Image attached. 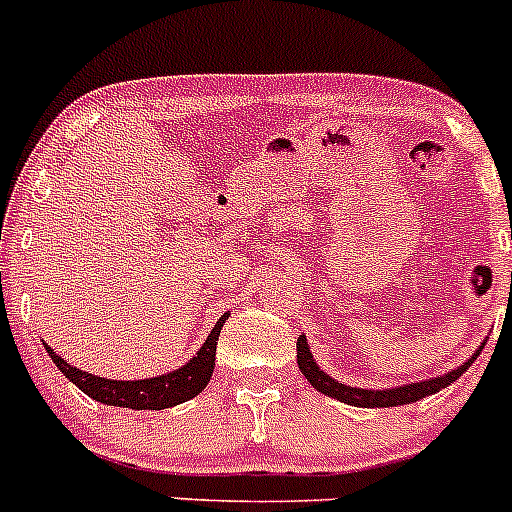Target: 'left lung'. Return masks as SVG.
<instances>
[{
	"mask_svg": "<svg viewBox=\"0 0 512 512\" xmlns=\"http://www.w3.org/2000/svg\"><path fill=\"white\" fill-rule=\"evenodd\" d=\"M483 350V347H480ZM480 350L470 357L468 362L458 367V370H450L440 377H430V380L423 382H410V385H403V388H388V390H362V388H350V385H342V382L332 380L327 372H322L317 367V362L312 360L310 345H307L305 335L297 337V365H300V372L307 377L312 388L320 390L322 395H330V398L340 400V403L355 405V408H398V405H410L423 400L425 395L440 393L443 388H448L450 382L458 380L470 365H473L475 357L480 355Z\"/></svg>",
	"mask_w": 512,
	"mask_h": 512,
	"instance_id": "8db88e82",
	"label": "left lung"
}]
</instances>
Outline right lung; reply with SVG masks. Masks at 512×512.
Instances as JSON below:
<instances>
[{
	"mask_svg": "<svg viewBox=\"0 0 512 512\" xmlns=\"http://www.w3.org/2000/svg\"><path fill=\"white\" fill-rule=\"evenodd\" d=\"M225 320L227 315H222L220 322L207 335L205 345L180 370H172L160 377H147V380H107V377H97L92 372H84L79 367L69 365L49 345L44 347H47L49 357L59 367V372H64L69 382H74L84 395H89L97 403L132 410H165L172 408V405L187 403V400H192L207 388L212 370H215L217 337H220L222 322Z\"/></svg>",
	"mask_w": 512,
	"mask_h": 512,
	"instance_id": "obj_1",
	"label": "right lung"
}]
</instances>
